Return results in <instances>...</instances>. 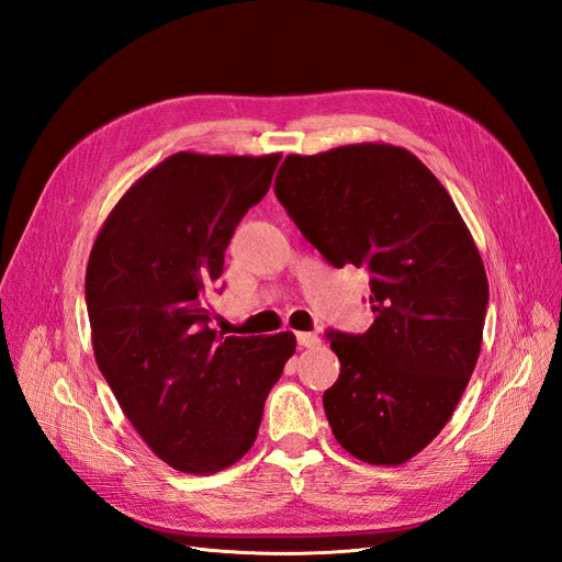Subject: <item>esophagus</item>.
I'll list each match as a JSON object with an SVG mask.
<instances>
[{"instance_id":"34e87169","label":"esophagus","mask_w":562,"mask_h":562,"mask_svg":"<svg viewBox=\"0 0 562 562\" xmlns=\"http://www.w3.org/2000/svg\"><path fill=\"white\" fill-rule=\"evenodd\" d=\"M321 342L316 333H297V345L300 347H316Z\"/></svg>"}]
</instances>
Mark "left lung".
<instances>
[{"label": "left lung", "instance_id": "8db88e82", "mask_svg": "<svg viewBox=\"0 0 562 562\" xmlns=\"http://www.w3.org/2000/svg\"><path fill=\"white\" fill-rule=\"evenodd\" d=\"M274 192L333 267L370 271L375 321L328 333L339 378L323 411L349 454L403 464L446 427L479 361L487 277L473 236L429 168L386 143L288 155Z\"/></svg>", "mask_w": 562, "mask_h": 562}]
</instances>
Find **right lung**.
I'll return each instance as SVG.
<instances>
[{
  "label": "right lung",
  "mask_w": 562,
  "mask_h": 562,
  "mask_svg": "<svg viewBox=\"0 0 562 562\" xmlns=\"http://www.w3.org/2000/svg\"><path fill=\"white\" fill-rule=\"evenodd\" d=\"M281 155L178 151L135 180L87 267L95 363L147 448L209 475L252 448L295 335L217 337L209 297L225 250Z\"/></svg>",
  "instance_id": "obj_1"
}]
</instances>
